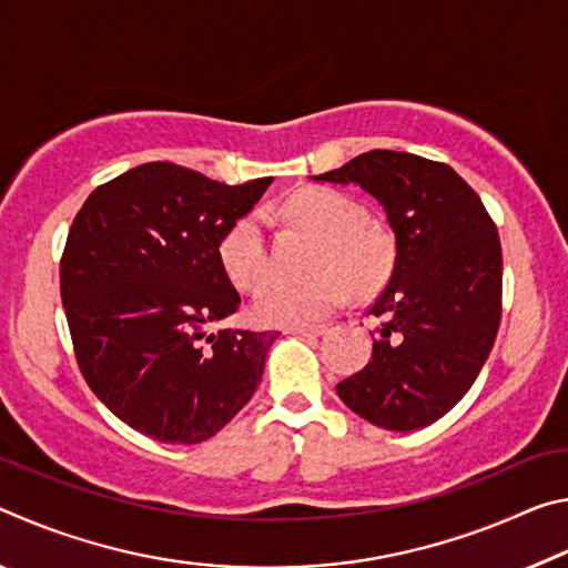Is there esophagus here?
Returning a JSON list of instances; mask_svg holds the SVG:
<instances>
[{
    "label": "esophagus",
    "mask_w": 568,
    "mask_h": 568,
    "mask_svg": "<svg viewBox=\"0 0 568 568\" xmlns=\"http://www.w3.org/2000/svg\"><path fill=\"white\" fill-rule=\"evenodd\" d=\"M287 333L307 335V338H313V335H323L325 333V325H303V328H287Z\"/></svg>",
    "instance_id": "esophagus-1"
}]
</instances>
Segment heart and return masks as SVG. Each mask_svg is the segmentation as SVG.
Instances as JSON below:
<instances>
[{
	"instance_id": "heart-1",
	"label": "heart",
	"mask_w": 568,
	"mask_h": 568,
	"mask_svg": "<svg viewBox=\"0 0 568 568\" xmlns=\"http://www.w3.org/2000/svg\"><path fill=\"white\" fill-rule=\"evenodd\" d=\"M295 223L321 237L307 281L275 277L255 295L250 313L265 328H303L338 311L345 283L353 291H371L388 275L393 263L390 235L378 220L365 217L353 197L333 187H305L285 203ZM230 283L240 291H255L271 273V247L263 213L237 217L217 247Z\"/></svg>"
}]
</instances>
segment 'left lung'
<instances>
[{
    "mask_svg": "<svg viewBox=\"0 0 568 568\" xmlns=\"http://www.w3.org/2000/svg\"><path fill=\"white\" fill-rule=\"evenodd\" d=\"M318 180L355 182L386 210L393 273L368 307L381 325L341 400L373 426L416 430L474 386L501 323V240L474 187L446 162L371 150Z\"/></svg>",
    "mask_w": 568,
    "mask_h": 568,
    "instance_id": "left-lung-1",
    "label": "left lung"
}]
</instances>
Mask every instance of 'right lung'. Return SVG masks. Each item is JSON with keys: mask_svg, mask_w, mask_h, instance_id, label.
<instances>
[{"mask_svg": "<svg viewBox=\"0 0 568 568\" xmlns=\"http://www.w3.org/2000/svg\"><path fill=\"white\" fill-rule=\"evenodd\" d=\"M271 182L145 162L72 220L60 293L77 365L114 416L160 444L213 438L263 378L277 333L213 328L240 307L220 240Z\"/></svg>", "mask_w": 568, "mask_h": 568, "instance_id": "1", "label": "right lung"}]
</instances>
